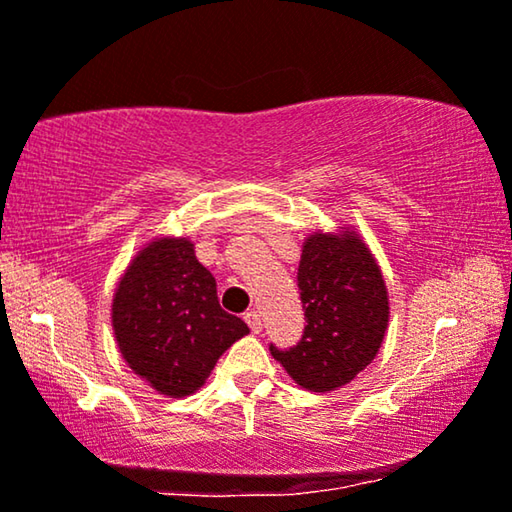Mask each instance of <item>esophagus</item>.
Masks as SVG:
<instances>
[{"instance_id": "obj_1", "label": "esophagus", "mask_w": 512, "mask_h": 512, "mask_svg": "<svg viewBox=\"0 0 512 512\" xmlns=\"http://www.w3.org/2000/svg\"><path fill=\"white\" fill-rule=\"evenodd\" d=\"M244 321H247L251 331H254V333H261V328H263V319H261V314H258L256 310H251V312L244 314Z\"/></svg>"}]
</instances>
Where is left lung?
<instances>
[{"label":"left lung","instance_id":"1","mask_svg":"<svg viewBox=\"0 0 512 512\" xmlns=\"http://www.w3.org/2000/svg\"><path fill=\"white\" fill-rule=\"evenodd\" d=\"M305 328L293 347L270 354L300 387L333 391L352 382L384 340L387 286L366 244L352 233L312 235L298 265Z\"/></svg>","mask_w":512,"mask_h":512}]
</instances>
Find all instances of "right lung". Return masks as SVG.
<instances>
[{
    "label": "right lung",
    "mask_w": 512,
    "mask_h": 512,
    "mask_svg": "<svg viewBox=\"0 0 512 512\" xmlns=\"http://www.w3.org/2000/svg\"><path fill=\"white\" fill-rule=\"evenodd\" d=\"M111 310L128 366L174 398L202 387L219 356L249 333L219 305L216 279L188 240L151 242L130 263Z\"/></svg>",
    "instance_id": "obj_1"
}]
</instances>
